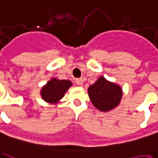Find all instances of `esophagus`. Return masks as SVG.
<instances>
[{"mask_svg":"<svg viewBox=\"0 0 158 158\" xmlns=\"http://www.w3.org/2000/svg\"><path fill=\"white\" fill-rule=\"evenodd\" d=\"M76 83L79 85V86H81L83 84V79L82 78H80V79H76Z\"/></svg>","mask_w":158,"mask_h":158,"instance_id":"esophagus-1","label":"esophagus"}]
</instances>
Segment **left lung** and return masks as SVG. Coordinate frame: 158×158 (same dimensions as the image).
<instances>
[{"label": "left lung", "mask_w": 158, "mask_h": 158, "mask_svg": "<svg viewBox=\"0 0 158 158\" xmlns=\"http://www.w3.org/2000/svg\"><path fill=\"white\" fill-rule=\"evenodd\" d=\"M88 95L97 109L107 112L119 104L123 93L118 85L100 77L95 83L88 87Z\"/></svg>", "instance_id": "1"}]
</instances>
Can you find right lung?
Wrapping results in <instances>:
<instances>
[{
	"instance_id": "1",
	"label": "right lung",
	"mask_w": 158,
	"mask_h": 158,
	"mask_svg": "<svg viewBox=\"0 0 158 158\" xmlns=\"http://www.w3.org/2000/svg\"><path fill=\"white\" fill-rule=\"evenodd\" d=\"M71 85V81L52 78L41 89V97L48 103H57Z\"/></svg>"
}]
</instances>
